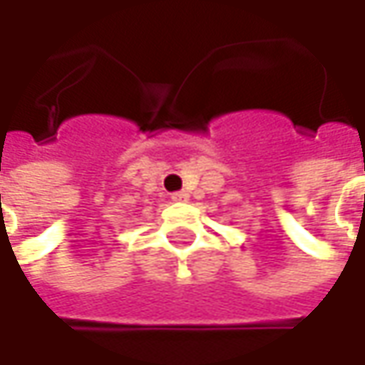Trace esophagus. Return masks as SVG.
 <instances>
[{
	"label": "esophagus",
	"instance_id": "obj_1",
	"mask_svg": "<svg viewBox=\"0 0 365 365\" xmlns=\"http://www.w3.org/2000/svg\"><path fill=\"white\" fill-rule=\"evenodd\" d=\"M173 201H176V203L189 201V192H185V190H178V192H173Z\"/></svg>",
	"mask_w": 365,
	"mask_h": 365
}]
</instances>
